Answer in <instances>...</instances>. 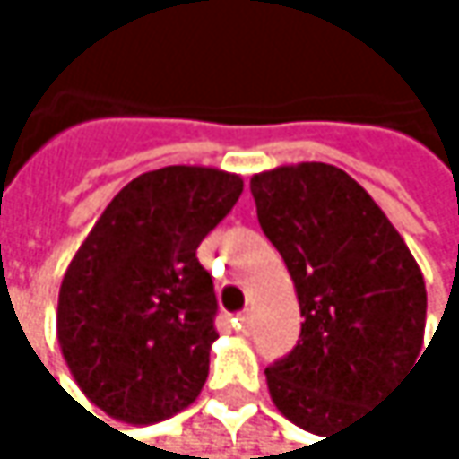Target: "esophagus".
I'll list each match as a JSON object with an SVG mask.
<instances>
[{
  "instance_id": "1",
  "label": "esophagus",
  "mask_w": 459,
  "mask_h": 459,
  "mask_svg": "<svg viewBox=\"0 0 459 459\" xmlns=\"http://www.w3.org/2000/svg\"><path fill=\"white\" fill-rule=\"evenodd\" d=\"M234 322H237V330H239V333H247V330H250V311H242Z\"/></svg>"
}]
</instances>
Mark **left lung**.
Listing matches in <instances>:
<instances>
[{
	"mask_svg": "<svg viewBox=\"0 0 459 459\" xmlns=\"http://www.w3.org/2000/svg\"><path fill=\"white\" fill-rule=\"evenodd\" d=\"M250 192L306 319L297 347L267 366L270 396L291 424L330 437L416 363L424 275L383 209L339 168L283 165L253 176Z\"/></svg>",
	"mask_w": 459,
	"mask_h": 459,
	"instance_id": "1",
	"label": "left lung"
}]
</instances>
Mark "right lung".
<instances>
[{"label": "right lung", "instance_id": "obj_1", "mask_svg": "<svg viewBox=\"0 0 459 459\" xmlns=\"http://www.w3.org/2000/svg\"><path fill=\"white\" fill-rule=\"evenodd\" d=\"M242 178L170 165L129 181L68 264L57 339L82 394L117 421H165L198 399L217 297L198 245Z\"/></svg>", "mask_w": 459, "mask_h": 459}]
</instances>
